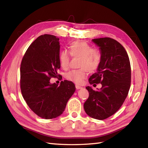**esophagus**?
<instances>
[{"label": "esophagus", "mask_w": 148, "mask_h": 148, "mask_svg": "<svg viewBox=\"0 0 148 148\" xmlns=\"http://www.w3.org/2000/svg\"><path fill=\"white\" fill-rule=\"evenodd\" d=\"M75 87H76V88H77V89H79L82 88V86H79V85H77V84L76 85Z\"/></svg>", "instance_id": "1"}]
</instances>
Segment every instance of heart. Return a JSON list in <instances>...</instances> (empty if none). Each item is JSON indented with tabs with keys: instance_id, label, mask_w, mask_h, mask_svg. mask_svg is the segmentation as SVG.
Instances as JSON below:
<instances>
[{
	"instance_id": "obj_1",
	"label": "heart",
	"mask_w": 148,
	"mask_h": 148,
	"mask_svg": "<svg viewBox=\"0 0 148 148\" xmlns=\"http://www.w3.org/2000/svg\"><path fill=\"white\" fill-rule=\"evenodd\" d=\"M69 53L72 57L79 58L78 66L79 69L71 70L67 73L65 78L69 81L81 84L86 78L88 72L95 73L99 69L102 62L101 52L94 49L87 42L78 41L73 42L69 47ZM59 62L62 68L69 66L70 56L66 51H62L59 54Z\"/></svg>"
}]
</instances>
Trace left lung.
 I'll list each match as a JSON object with an SVG mask.
<instances>
[{"instance_id": "left-lung-1", "label": "left lung", "mask_w": 148, "mask_h": 148, "mask_svg": "<svg viewBox=\"0 0 148 148\" xmlns=\"http://www.w3.org/2000/svg\"><path fill=\"white\" fill-rule=\"evenodd\" d=\"M92 41L99 47L102 62L89 83H101L102 88L95 91L86 87L89 97L84 109L89 117L101 120L114 114L126 99L131 85V66L127 51L116 40L102 38Z\"/></svg>"}]
</instances>
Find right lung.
Here are the masks:
<instances>
[{"label": "right lung", "instance_id": "1", "mask_svg": "<svg viewBox=\"0 0 148 148\" xmlns=\"http://www.w3.org/2000/svg\"><path fill=\"white\" fill-rule=\"evenodd\" d=\"M59 41L53 35L40 36L28 48L20 65L22 96L31 110L44 119L63 113L76 89L74 83L67 80L59 86L50 83L51 78H62L57 71L60 68Z\"/></svg>", "mask_w": 148, "mask_h": 148}]
</instances>
